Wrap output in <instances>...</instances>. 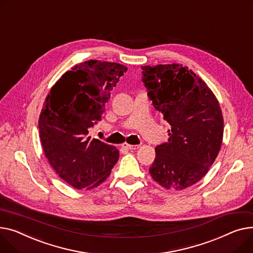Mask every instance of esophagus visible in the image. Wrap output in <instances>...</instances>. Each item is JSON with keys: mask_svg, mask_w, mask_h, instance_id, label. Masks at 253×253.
Segmentation results:
<instances>
[{"mask_svg": "<svg viewBox=\"0 0 253 253\" xmlns=\"http://www.w3.org/2000/svg\"><path fill=\"white\" fill-rule=\"evenodd\" d=\"M123 148H125V149H127V150H137L139 149L140 145H129V144H126V143H124L122 145Z\"/></svg>", "mask_w": 253, "mask_h": 253, "instance_id": "obj_1", "label": "esophagus"}]
</instances>
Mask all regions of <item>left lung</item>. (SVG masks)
<instances>
[{
	"instance_id": "1",
	"label": "left lung",
	"mask_w": 253,
	"mask_h": 253,
	"mask_svg": "<svg viewBox=\"0 0 253 253\" xmlns=\"http://www.w3.org/2000/svg\"><path fill=\"white\" fill-rule=\"evenodd\" d=\"M141 68L149 99L170 126L169 142L156 146L149 172L163 188L184 190L202 179L220 150L224 118L219 103L187 66Z\"/></svg>"
}]
</instances>
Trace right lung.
I'll use <instances>...</instances> for the list:
<instances>
[{"label":"right lung","mask_w":253,"mask_h":253,"mask_svg":"<svg viewBox=\"0 0 253 253\" xmlns=\"http://www.w3.org/2000/svg\"><path fill=\"white\" fill-rule=\"evenodd\" d=\"M127 67L88 60L66 71L51 87L39 118L44 155L56 173L76 189L90 190L109 176L120 157L113 145L91 139L110 91Z\"/></svg>","instance_id":"right-lung-1"}]
</instances>
